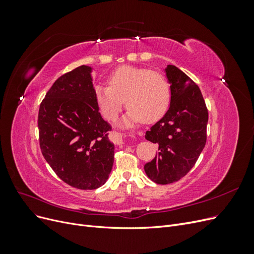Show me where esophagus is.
I'll list each match as a JSON object with an SVG mask.
<instances>
[{
	"mask_svg": "<svg viewBox=\"0 0 254 254\" xmlns=\"http://www.w3.org/2000/svg\"><path fill=\"white\" fill-rule=\"evenodd\" d=\"M115 143H117L118 145L124 144V135H122V134H120V133L115 134Z\"/></svg>",
	"mask_w": 254,
	"mask_h": 254,
	"instance_id": "obj_1",
	"label": "esophagus"
}]
</instances>
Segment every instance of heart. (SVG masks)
<instances>
[{
  "label": "heart",
  "instance_id": "obj_1",
  "mask_svg": "<svg viewBox=\"0 0 254 254\" xmlns=\"http://www.w3.org/2000/svg\"><path fill=\"white\" fill-rule=\"evenodd\" d=\"M109 86L94 87L95 101L104 117L117 118L123 107H129L122 124L131 126L159 120L168 108L171 90L162 74L145 67L122 66L109 76Z\"/></svg>",
  "mask_w": 254,
  "mask_h": 254
}]
</instances>
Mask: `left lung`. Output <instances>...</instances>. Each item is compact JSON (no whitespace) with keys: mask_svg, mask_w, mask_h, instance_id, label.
Masks as SVG:
<instances>
[{"mask_svg":"<svg viewBox=\"0 0 254 254\" xmlns=\"http://www.w3.org/2000/svg\"><path fill=\"white\" fill-rule=\"evenodd\" d=\"M171 84V104L164 117L146 131L145 139L158 144L155 159L144 165L158 184L180 180L193 167L204 148L209 114L197 84L180 68L165 67Z\"/></svg>","mask_w":254,"mask_h":254,"instance_id":"left-lung-1","label":"left lung"}]
</instances>
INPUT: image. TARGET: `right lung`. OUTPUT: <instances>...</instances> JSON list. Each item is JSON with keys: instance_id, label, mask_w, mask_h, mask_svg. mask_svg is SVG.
Here are the masks:
<instances>
[{"instance_id": "add662e5", "label": "right lung", "mask_w": 254, "mask_h": 254, "mask_svg": "<svg viewBox=\"0 0 254 254\" xmlns=\"http://www.w3.org/2000/svg\"><path fill=\"white\" fill-rule=\"evenodd\" d=\"M92 71L80 65L59 77L38 115L44 159L61 180L79 190L104 186L114 156L108 137L111 127L98 111Z\"/></svg>"}]
</instances>
